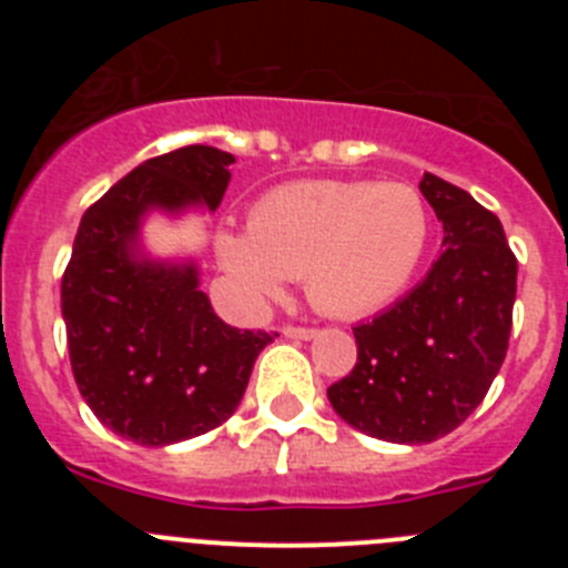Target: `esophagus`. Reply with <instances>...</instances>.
Listing matches in <instances>:
<instances>
[{
  "mask_svg": "<svg viewBox=\"0 0 568 568\" xmlns=\"http://www.w3.org/2000/svg\"><path fill=\"white\" fill-rule=\"evenodd\" d=\"M284 335H287V338L310 341L315 335V329L313 327H295V324H287V327H284Z\"/></svg>",
  "mask_w": 568,
  "mask_h": 568,
  "instance_id": "obj_1",
  "label": "esophagus"
}]
</instances>
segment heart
Listing matches in <instances>:
<instances>
[{
	"label": "heart",
	"instance_id": "heart-1",
	"mask_svg": "<svg viewBox=\"0 0 568 568\" xmlns=\"http://www.w3.org/2000/svg\"><path fill=\"white\" fill-rule=\"evenodd\" d=\"M429 241L420 193L400 182H298L253 204L247 235L219 233L224 270L253 295L304 278L321 313L353 318L398 298Z\"/></svg>",
	"mask_w": 568,
	"mask_h": 568
}]
</instances>
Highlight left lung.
Here are the masks:
<instances>
[{
	"label": "left lung",
	"mask_w": 568,
	"mask_h": 568,
	"mask_svg": "<svg viewBox=\"0 0 568 568\" xmlns=\"http://www.w3.org/2000/svg\"><path fill=\"white\" fill-rule=\"evenodd\" d=\"M420 193L444 222V250L418 287L353 327L358 361L327 398L361 433L433 444L489 393L509 349L518 258L498 215L424 173Z\"/></svg>",
	"instance_id": "left-lung-1"
}]
</instances>
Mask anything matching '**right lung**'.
<instances>
[{"label": "right lung", "instance_id": "obj_1", "mask_svg": "<svg viewBox=\"0 0 568 568\" xmlns=\"http://www.w3.org/2000/svg\"><path fill=\"white\" fill-rule=\"evenodd\" d=\"M235 159L187 144L148 159L82 215L62 275V315L79 393L115 435L142 446L195 438L230 418L258 353L278 333L224 324L195 264L139 258L148 210H215Z\"/></svg>", "mask_w": 568, "mask_h": 568}]
</instances>
